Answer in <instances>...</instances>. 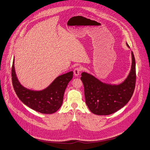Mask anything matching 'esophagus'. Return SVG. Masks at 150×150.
Wrapping results in <instances>:
<instances>
[{
	"mask_svg": "<svg viewBox=\"0 0 150 150\" xmlns=\"http://www.w3.org/2000/svg\"><path fill=\"white\" fill-rule=\"evenodd\" d=\"M81 68L80 67H76L75 68V69H74V75L75 76H78L80 74V72H81Z\"/></svg>",
	"mask_w": 150,
	"mask_h": 150,
	"instance_id": "1",
	"label": "esophagus"
}]
</instances>
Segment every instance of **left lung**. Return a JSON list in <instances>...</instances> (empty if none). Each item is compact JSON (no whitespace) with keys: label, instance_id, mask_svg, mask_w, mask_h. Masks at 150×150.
I'll return each instance as SVG.
<instances>
[{"label":"left lung","instance_id":"8db88e82","mask_svg":"<svg viewBox=\"0 0 150 150\" xmlns=\"http://www.w3.org/2000/svg\"><path fill=\"white\" fill-rule=\"evenodd\" d=\"M126 45L130 48L127 42ZM131 54V69L127 78L120 84L105 83L90 74H81L86 103L92 113L110 115L124 107L131 99L136 82L135 59L132 51Z\"/></svg>","mask_w":150,"mask_h":150}]
</instances>
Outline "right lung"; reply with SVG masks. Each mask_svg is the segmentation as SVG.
Instances as JSON below:
<instances>
[{"label":"right lung","mask_w":150,"mask_h":150,"mask_svg":"<svg viewBox=\"0 0 150 150\" xmlns=\"http://www.w3.org/2000/svg\"><path fill=\"white\" fill-rule=\"evenodd\" d=\"M73 77L71 71L57 76L45 89L32 90L23 86L15 70L14 59L12 67V81L13 88L20 100L32 110L42 114H50L57 111L63 103L66 87Z\"/></svg>","instance_id":"add662e5"}]
</instances>
